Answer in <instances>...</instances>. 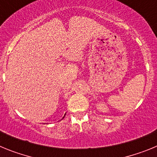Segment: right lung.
<instances>
[{
	"label": "right lung",
	"mask_w": 157,
	"mask_h": 157,
	"mask_svg": "<svg viewBox=\"0 0 157 157\" xmlns=\"http://www.w3.org/2000/svg\"><path fill=\"white\" fill-rule=\"evenodd\" d=\"M63 118H64V117H63Z\"/></svg>",
	"instance_id": "obj_1"
}]
</instances>
